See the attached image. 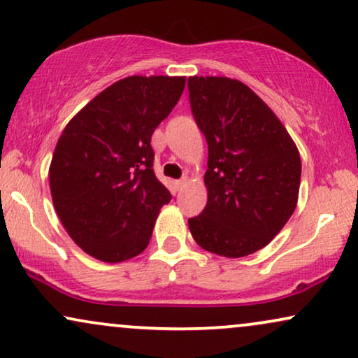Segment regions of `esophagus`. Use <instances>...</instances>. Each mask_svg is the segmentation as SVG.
I'll use <instances>...</instances> for the list:
<instances>
[{
  "instance_id": "obj_1",
  "label": "esophagus",
  "mask_w": 358,
  "mask_h": 358,
  "mask_svg": "<svg viewBox=\"0 0 358 358\" xmlns=\"http://www.w3.org/2000/svg\"><path fill=\"white\" fill-rule=\"evenodd\" d=\"M188 183V178H182V180H176L175 182V185H176V188H178V190H182V188L185 187V185Z\"/></svg>"
}]
</instances>
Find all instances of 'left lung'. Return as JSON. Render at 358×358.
<instances>
[{
	"label": "left lung",
	"mask_w": 358,
	"mask_h": 358,
	"mask_svg": "<svg viewBox=\"0 0 358 358\" xmlns=\"http://www.w3.org/2000/svg\"><path fill=\"white\" fill-rule=\"evenodd\" d=\"M195 122L208 143L205 210L188 220L206 252L252 255L280 234L299 201L302 162L278 116L227 76L188 78Z\"/></svg>",
	"instance_id": "8db88e82"
}]
</instances>
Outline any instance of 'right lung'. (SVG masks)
Returning <instances> with one entry per match:
<instances>
[{
	"mask_svg": "<svg viewBox=\"0 0 358 358\" xmlns=\"http://www.w3.org/2000/svg\"><path fill=\"white\" fill-rule=\"evenodd\" d=\"M185 76H128L70 120L56 143L50 188L78 247L120 264L148 247L170 192L153 173L155 128L182 96Z\"/></svg>",
	"mask_w": 358,
	"mask_h": 358,
	"instance_id": "1",
	"label": "right lung"
}]
</instances>
